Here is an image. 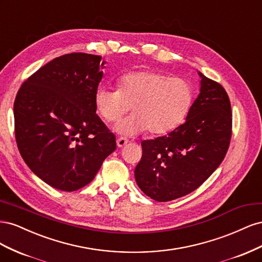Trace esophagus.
I'll return each mask as SVG.
<instances>
[{
	"label": "esophagus",
	"mask_w": 262,
	"mask_h": 262,
	"mask_svg": "<svg viewBox=\"0 0 262 262\" xmlns=\"http://www.w3.org/2000/svg\"><path fill=\"white\" fill-rule=\"evenodd\" d=\"M126 143H128V140H126L125 138L120 137V138H118V139H117V145H118L119 147H122V146H124Z\"/></svg>",
	"instance_id": "obj_1"
}]
</instances>
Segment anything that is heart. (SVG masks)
I'll return each mask as SVG.
<instances>
[{"mask_svg": "<svg viewBox=\"0 0 262 262\" xmlns=\"http://www.w3.org/2000/svg\"><path fill=\"white\" fill-rule=\"evenodd\" d=\"M117 90L100 86L95 93V106L106 122H114L131 109L134 114L117 125L132 136L147 129L165 134L185 122L193 104V89L188 81L158 71H136L118 78Z\"/></svg>", "mask_w": 262, "mask_h": 262, "instance_id": "1", "label": "heart"}]
</instances>
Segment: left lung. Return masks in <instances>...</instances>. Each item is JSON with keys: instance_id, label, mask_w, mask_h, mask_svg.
Masks as SVG:
<instances>
[{"instance_id": "1", "label": "left lung", "mask_w": 262, "mask_h": 262, "mask_svg": "<svg viewBox=\"0 0 262 262\" xmlns=\"http://www.w3.org/2000/svg\"><path fill=\"white\" fill-rule=\"evenodd\" d=\"M201 76L200 95L185 123L168 136L141 142L142 158L134 170L137 184L155 201L167 202L199 188L227 153L233 116L225 89Z\"/></svg>"}]
</instances>
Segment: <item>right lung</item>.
Here are the masks:
<instances>
[{
    "label": "right lung",
    "mask_w": 262,
    "mask_h": 262,
    "mask_svg": "<svg viewBox=\"0 0 262 262\" xmlns=\"http://www.w3.org/2000/svg\"><path fill=\"white\" fill-rule=\"evenodd\" d=\"M100 61V55L83 52L55 58L21 84L14 101L15 139L24 162L62 191L90 184L117 146L96 115Z\"/></svg>",
    "instance_id": "right-lung-1"
}]
</instances>
